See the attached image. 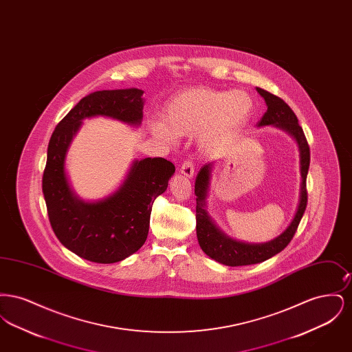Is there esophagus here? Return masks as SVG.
<instances>
[{
	"mask_svg": "<svg viewBox=\"0 0 352 352\" xmlns=\"http://www.w3.org/2000/svg\"><path fill=\"white\" fill-rule=\"evenodd\" d=\"M194 171H195V168H194L192 160H191V158H187L186 161H184V164L181 165V173H182L184 175H186V177L191 178V177L194 175Z\"/></svg>",
	"mask_w": 352,
	"mask_h": 352,
	"instance_id": "34e87169",
	"label": "esophagus"
}]
</instances>
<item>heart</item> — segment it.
<instances>
[{"instance_id":"obj_1","label":"heart","mask_w":352,"mask_h":352,"mask_svg":"<svg viewBox=\"0 0 352 352\" xmlns=\"http://www.w3.org/2000/svg\"><path fill=\"white\" fill-rule=\"evenodd\" d=\"M253 108L254 101L245 91L194 87L168 101L165 121L153 122L151 132L166 142H174L177 134L203 132V145L211 146L251 118Z\"/></svg>"}]
</instances>
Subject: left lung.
<instances>
[{
	"label": "left lung",
	"mask_w": 352,
	"mask_h": 352,
	"mask_svg": "<svg viewBox=\"0 0 352 352\" xmlns=\"http://www.w3.org/2000/svg\"><path fill=\"white\" fill-rule=\"evenodd\" d=\"M256 89L265 99V102L268 105L267 112L264 113V116L258 121L257 125L258 126L276 125L286 131L287 133L292 134L298 142L300 155H301L302 177L300 204L290 226L274 240L265 244H247V243L232 240L219 231L206 210V197L208 191L212 164L204 165L195 179L197 236H198V241L201 250L207 256L217 260L220 264H224L228 267L258 264L273 257L278 252L283 251L285 247L292 241L293 236L296 234L307 204L306 177H307L309 165H310V148L305 133L298 124V118L294 115L292 108L281 98L270 94L263 88H256Z\"/></svg>",
	"instance_id": "1"
}]
</instances>
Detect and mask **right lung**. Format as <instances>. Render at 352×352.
<instances>
[{"mask_svg": "<svg viewBox=\"0 0 352 352\" xmlns=\"http://www.w3.org/2000/svg\"><path fill=\"white\" fill-rule=\"evenodd\" d=\"M142 94L137 88L89 94L60 120L51 134L42 178L51 227L66 248L92 263H118L144 245L149 232L151 206L168 188L175 166L165 158L135 161L113 195L85 203L68 186L66 153L83 118L100 115L138 125L142 120Z\"/></svg>", "mask_w": 352, "mask_h": 352, "instance_id": "add662e5", "label": "right lung"}]
</instances>
